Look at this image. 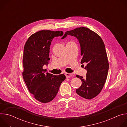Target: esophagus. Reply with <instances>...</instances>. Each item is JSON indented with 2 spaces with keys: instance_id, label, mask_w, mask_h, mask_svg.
<instances>
[{
  "instance_id": "34e87169",
  "label": "esophagus",
  "mask_w": 127,
  "mask_h": 127,
  "mask_svg": "<svg viewBox=\"0 0 127 127\" xmlns=\"http://www.w3.org/2000/svg\"><path fill=\"white\" fill-rule=\"evenodd\" d=\"M65 75L67 78H70L72 76V74L69 73H65Z\"/></svg>"
}]
</instances>
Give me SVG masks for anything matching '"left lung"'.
I'll return each instance as SVG.
<instances>
[{"label":"left lung","instance_id":"left-lung-1","mask_svg":"<svg viewBox=\"0 0 127 127\" xmlns=\"http://www.w3.org/2000/svg\"><path fill=\"white\" fill-rule=\"evenodd\" d=\"M67 35L76 37L80 45L81 63H86V77L76 75L82 81L81 86L76 90L80 96L91 99L101 92L106 80L109 64L104 43L100 36L85 28H78L67 31L62 39Z\"/></svg>","mask_w":127,"mask_h":127}]
</instances>
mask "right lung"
Returning <instances> with one entry per match:
<instances>
[{"instance_id":"right-lung-1","label":"right lung","mask_w":127,"mask_h":127,"mask_svg":"<svg viewBox=\"0 0 127 127\" xmlns=\"http://www.w3.org/2000/svg\"><path fill=\"white\" fill-rule=\"evenodd\" d=\"M62 31L42 30L32 34L26 42L23 59V76L29 92L42 103L52 101L57 95L66 76L45 73L44 65L49 64L50 47L53 38L61 37Z\"/></svg>"}]
</instances>
